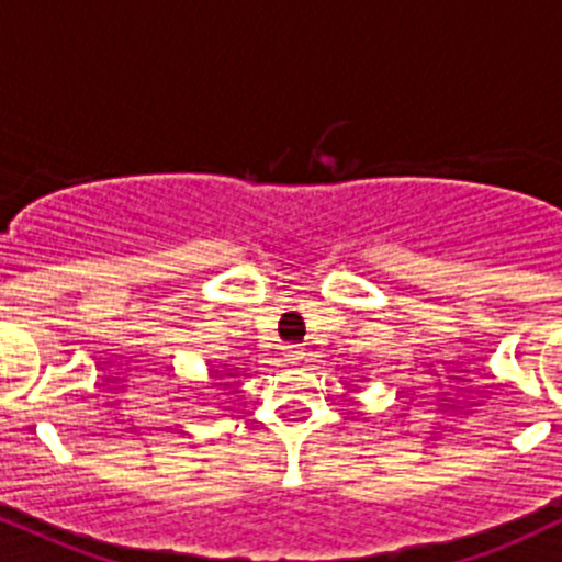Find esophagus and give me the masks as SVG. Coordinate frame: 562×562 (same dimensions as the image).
Masks as SVG:
<instances>
[{"label": "esophagus", "mask_w": 562, "mask_h": 562, "mask_svg": "<svg viewBox=\"0 0 562 562\" xmlns=\"http://www.w3.org/2000/svg\"><path fill=\"white\" fill-rule=\"evenodd\" d=\"M282 357H285L288 364H296V362H302L304 351H302V348H299V346H285V351H282Z\"/></svg>", "instance_id": "34e87169"}]
</instances>
